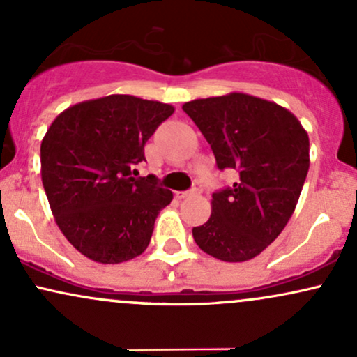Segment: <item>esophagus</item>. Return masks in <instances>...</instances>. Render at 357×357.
Masks as SVG:
<instances>
[{
  "label": "esophagus",
  "mask_w": 357,
  "mask_h": 357,
  "mask_svg": "<svg viewBox=\"0 0 357 357\" xmlns=\"http://www.w3.org/2000/svg\"><path fill=\"white\" fill-rule=\"evenodd\" d=\"M199 192H202V186H199V184H196V186L192 188L191 191H178V192H176V198H178V199H183V198H188V196L199 195Z\"/></svg>",
  "instance_id": "1"
}]
</instances>
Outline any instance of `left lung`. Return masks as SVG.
<instances>
[{
  "instance_id": "8db88e82",
  "label": "left lung",
  "mask_w": 357,
  "mask_h": 357,
  "mask_svg": "<svg viewBox=\"0 0 357 357\" xmlns=\"http://www.w3.org/2000/svg\"><path fill=\"white\" fill-rule=\"evenodd\" d=\"M183 110L220 169L240 174L231 188L213 192L210 220L192 228V238L218 260H252L296 210L310 165L307 130L290 110L241 92L186 102Z\"/></svg>"
}]
</instances>
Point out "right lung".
<instances>
[{
	"label": "right lung",
	"mask_w": 357,
	"mask_h": 357,
	"mask_svg": "<svg viewBox=\"0 0 357 357\" xmlns=\"http://www.w3.org/2000/svg\"><path fill=\"white\" fill-rule=\"evenodd\" d=\"M174 107L134 96L80 102L56 116L40 159L52 213L65 238L99 264L141 255L173 192L155 176L132 178L144 144Z\"/></svg>",
	"instance_id": "1"
}]
</instances>
